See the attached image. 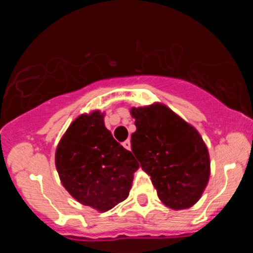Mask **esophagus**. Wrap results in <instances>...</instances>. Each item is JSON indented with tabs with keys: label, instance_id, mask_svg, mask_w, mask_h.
I'll list each match as a JSON object with an SVG mask.
<instances>
[{
	"label": "esophagus",
	"instance_id": "esophagus-1",
	"mask_svg": "<svg viewBox=\"0 0 253 253\" xmlns=\"http://www.w3.org/2000/svg\"><path fill=\"white\" fill-rule=\"evenodd\" d=\"M122 145H124V147L126 148L127 150L131 149V142H129V139H127V141H125L124 143H122Z\"/></svg>",
	"mask_w": 253,
	"mask_h": 253
}]
</instances>
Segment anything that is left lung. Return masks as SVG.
<instances>
[{
    "label": "left lung",
    "mask_w": 253,
    "mask_h": 253,
    "mask_svg": "<svg viewBox=\"0 0 253 253\" xmlns=\"http://www.w3.org/2000/svg\"><path fill=\"white\" fill-rule=\"evenodd\" d=\"M137 129L132 152L152 178L158 197L180 211L197 202L211 175L206 143L197 129L164 104L132 108Z\"/></svg>",
    "instance_id": "obj_1"
}]
</instances>
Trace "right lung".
I'll use <instances>...</instances> for the list:
<instances>
[{"instance_id":"add662e5","label":"right lung","mask_w":253,"mask_h":253,"mask_svg":"<svg viewBox=\"0 0 253 253\" xmlns=\"http://www.w3.org/2000/svg\"><path fill=\"white\" fill-rule=\"evenodd\" d=\"M55 164L70 195L101 213L128 197L139 168L133 154L115 141L98 110L70 125L56 148Z\"/></svg>"}]
</instances>
